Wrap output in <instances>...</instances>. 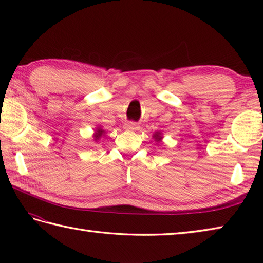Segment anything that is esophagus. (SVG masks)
Instances as JSON below:
<instances>
[{
	"instance_id": "1",
	"label": "esophagus",
	"mask_w": 263,
	"mask_h": 263,
	"mask_svg": "<svg viewBox=\"0 0 263 263\" xmlns=\"http://www.w3.org/2000/svg\"><path fill=\"white\" fill-rule=\"evenodd\" d=\"M124 128H125V130H128V131H136V130H138L139 126H138L137 123H135V122H128L125 124Z\"/></svg>"
}]
</instances>
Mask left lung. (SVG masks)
<instances>
[{"label":"left lung","mask_w":263,"mask_h":263,"mask_svg":"<svg viewBox=\"0 0 263 263\" xmlns=\"http://www.w3.org/2000/svg\"><path fill=\"white\" fill-rule=\"evenodd\" d=\"M154 138H155V140H156V141L159 142V141L161 140V135H160L159 132H156L155 135H154Z\"/></svg>","instance_id":"1"}]
</instances>
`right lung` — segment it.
I'll list each match as a JSON object with an SVG mask.
<instances>
[{
    "label": "right lung",
    "instance_id": "add662e5",
    "mask_svg": "<svg viewBox=\"0 0 263 263\" xmlns=\"http://www.w3.org/2000/svg\"><path fill=\"white\" fill-rule=\"evenodd\" d=\"M103 136H104V130H102V128L98 127L97 130H96V132H95V135H93L95 140H98V139H100Z\"/></svg>",
    "mask_w": 263,
    "mask_h": 263
}]
</instances>
